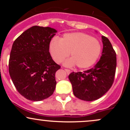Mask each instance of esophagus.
Masks as SVG:
<instances>
[{
  "instance_id": "esophagus-1",
  "label": "esophagus",
  "mask_w": 130,
  "mask_h": 130,
  "mask_svg": "<svg viewBox=\"0 0 130 130\" xmlns=\"http://www.w3.org/2000/svg\"><path fill=\"white\" fill-rule=\"evenodd\" d=\"M65 71H66V72L67 73V74H70V73H71V71H70V70H68V69H65Z\"/></svg>"
}]
</instances>
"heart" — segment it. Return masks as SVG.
I'll list each match as a JSON object with an SVG mask.
<instances>
[{
	"label": "heart",
	"instance_id": "heart-1",
	"mask_svg": "<svg viewBox=\"0 0 130 130\" xmlns=\"http://www.w3.org/2000/svg\"><path fill=\"white\" fill-rule=\"evenodd\" d=\"M50 51L57 63H60L69 53L71 58L64 62L67 67L76 66L86 68L95 63L101 53L100 43L97 39L82 32L65 34L60 40L53 38Z\"/></svg>",
	"mask_w": 130,
	"mask_h": 130
}]
</instances>
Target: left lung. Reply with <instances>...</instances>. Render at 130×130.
Returning a JSON list of instances; mask_svg holds the SVG:
<instances>
[{
    "instance_id": "obj_1",
    "label": "left lung",
    "mask_w": 130,
    "mask_h": 130,
    "mask_svg": "<svg viewBox=\"0 0 130 130\" xmlns=\"http://www.w3.org/2000/svg\"><path fill=\"white\" fill-rule=\"evenodd\" d=\"M103 44L100 60L90 70L73 72L68 76L76 97L92 101L101 98L111 87L116 73V54L108 38L101 37Z\"/></svg>"
}]
</instances>
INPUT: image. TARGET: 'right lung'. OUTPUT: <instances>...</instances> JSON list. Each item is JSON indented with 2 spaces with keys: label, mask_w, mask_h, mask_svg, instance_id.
Returning <instances> with one entry per match:
<instances>
[{
  "label": "right lung",
  "mask_w": 130,
  "mask_h": 130,
  "mask_svg": "<svg viewBox=\"0 0 130 130\" xmlns=\"http://www.w3.org/2000/svg\"><path fill=\"white\" fill-rule=\"evenodd\" d=\"M57 30L49 27L32 26L13 43L9 73L21 95L38 101L50 97L56 89L55 74L60 66L52 59L50 44Z\"/></svg>",
  "instance_id": "add662e5"
}]
</instances>
